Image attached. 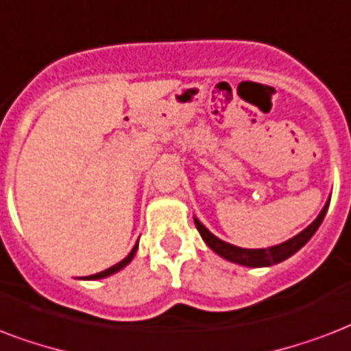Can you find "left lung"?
Segmentation results:
<instances>
[{"mask_svg": "<svg viewBox=\"0 0 351 351\" xmlns=\"http://www.w3.org/2000/svg\"><path fill=\"white\" fill-rule=\"evenodd\" d=\"M328 206H330V199L324 205V208L320 210V214L315 218V221L311 225H308L302 232H298L297 236H293L284 243H278V245L267 247V249H243V247H236L232 243H227V241L219 240L218 236H214L210 230L206 229L205 225L201 223L199 219L194 218V223L199 230L201 238L205 241L206 245L210 247L218 256L229 260V262L240 263V265H245V267H269V265H274V263H280L287 260L289 256H293L295 252L300 251L309 240L311 236L317 232V229L322 223L326 213H328Z\"/></svg>", "mask_w": 351, "mask_h": 351, "instance_id": "left-lung-1", "label": "left lung"}]
</instances>
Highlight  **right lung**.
Wrapping results in <instances>:
<instances>
[{"mask_svg": "<svg viewBox=\"0 0 351 351\" xmlns=\"http://www.w3.org/2000/svg\"><path fill=\"white\" fill-rule=\"evenodd\" d=\"M137 247H138V241H137V243H135V247H133V249H132V252H130V254H128V256L124 258V260H121V262L115 263V265H111V267L106 269V271H100V273H97V274L86 276V278H84V280H100V278H106V276H111V274L119 273L121 269H124L128 265V263L132 262L133 256H135V252H137Z\"/></svg>", "mask_w": 351, "mask_h": 351, "instance_id": "1", "label": "right lung"}]
</instances>
